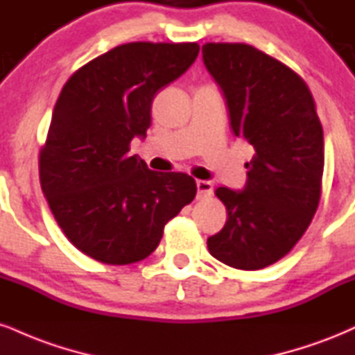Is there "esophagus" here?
Masks as SVG:
<instances>
[{"mask_svg": "<svg viewBox=\"0 0 355 355\" xmlns=\"http://www.w3.org/2000/svg\"><path fill=\"white\" fill-rule=\"evenodd\" d=\"M196 190H198V198H207L213 193V185L208 180H198L196 182Z\"/></svg>", "mask_w": 355, "mask_h": 355, "instance_id": "obj_1", "label": "esophagus"}]
</instances>
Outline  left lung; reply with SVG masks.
I'll list each match as a JSON object with an SVG mask.
<instances>
[{
	"label": "left lung",
	"instance_id": "1",
	"mask_svg": "<svg viewBox=\"0 0 355 355\" xmlns=\"http://www.w3.org/2000/svg\"><path fill=\"white\" fill-rule=\"evenodd\" d=\"M202 53L233 134L254 148L246 185L215 190L228 220L208 251L236 270H261L293 250L318 210L322 125L309 87L283 62L241 42H207Z\"/></svg>",
	"mask_w": 355,
	"mask_h": 355
}]
</instances>
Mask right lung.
<instances>
[{"label": "right lung", "mask_w": 355, "mask_h": 355, "mask_svg": "<svg viewBox=\"0 0 355 355\" xmlns=\"http://www.w3.org/2000/svg\"><path fill=\"white\" fill-rule=\"evenodd\" d=\"M196 42H129L64 84L40 153L41 189L72 245L96 261L130 264L159 246L166 221L196 195L180 172H153L129 155L145 139L155 94L185 72Z\"/></svg>", "instance_id": "right-lung-1"}]
</instances>
